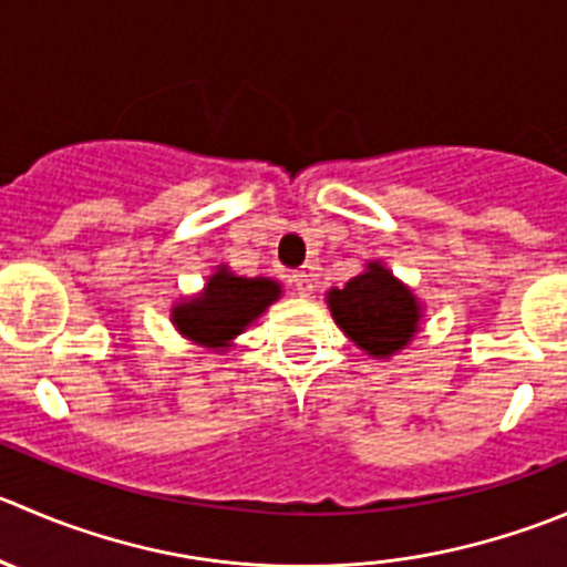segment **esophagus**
I'll list each match as a JSON object with an SVG mask.
<instances>
[{
	"instance_id": "1",
	"label": "esophagus",
	"mask_w": 567,
	"mask_h": 567,
	"mask_svg": "<svg viewBox=\"0 0 567 567\" xmlns=\"http://www.w3.org/2000/svg\"><path fill=\"white\" fill-rule=\"evenodd\" d=\"M293 288L299 296H310L312 293V271L310 268H301V271L293 274Z\"/></svg>"
}]
</instances>
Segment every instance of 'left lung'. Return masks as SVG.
I'll list each match as a JSON object with an SVG mask.
<instances>
[{
    "label": "left lung",
    "mask_w": 567,
    "mask_h": 567,
    "mask_svg": "<svg viewBox=\"0 0 567 567\" xmlns=\"http://www.w3.org/2000/svg\"><path fill=\"white\" fill-rule=\"evenodd\" d=\"M327 307L340 332L373 360H390L421 332V301L382 260H368L343 288H329Z\"/></svg>",
    "instance_id": "1"
}]
</instances>
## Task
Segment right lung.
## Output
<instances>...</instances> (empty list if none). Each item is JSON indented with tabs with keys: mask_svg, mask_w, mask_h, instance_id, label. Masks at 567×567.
I'll use <instances>...</instances> for the list:
<instances>
[{
	"mask_svg": "<svg viewBox=\"0 0 567 567\" xmlns=\"http://www.w3.org/2000/svg\"><path fill=\"white\" fill-rule=\"evenodd\" d=\"M279 296L282 285L277 279L238 277L221 262L199 293L185 296L172 307V323L185 340L221 354Z\"/></svg>",
	"mask_w": 567,
	"mask_h": 567,
	"instance_id": "add662e5",
	"label": "right lung"
}]
</instances>
